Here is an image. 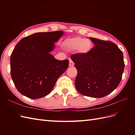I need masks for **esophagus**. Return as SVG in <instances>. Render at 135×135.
Returning a JSON list of instances; mask_svg holds the SVG:
<instances>
[{
    "instance_id": "obj_1",
    "label": "esophagus",
    "mask_w": 135,
    "mask_h": 135,
    "mask_svg": "<svg viewBox=\"0 0 135 135\" xmlns=\"http://www.w3.org/2000/svg\"><path fill=\"white\" fill-rule=\"evenodd\" d=\"M74 65V63L73 62V61L71 60H69V66H73Z\"/></svg>"
}]
</instances>
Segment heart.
<instances>
[{"mask_svg":"<svg viewBox=\"0 0 135 135\" xmlns=\"http://www.w3.org/2000/svg\"><path fill=\"white\" fill-rule=\"evenodd\" d=\"M65 47L70 51H78L79 54L86 55L93 47L91 40L81 37H75L66 40L64 43Z\"/></svg>","mask_w":135,"mask_h":135,"instance_id":"obj_1","label":"heart"}]
</instances>
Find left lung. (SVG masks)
<instances>
[{
  "label": "left lung",
  "instance_id": "1",
  "mask_svg": "<svg viewBox=\"0 0 135 135\" xmlns=\"http://www.w3.org/2000/svg\"><path fill=\"white\" fill-rule=\"evenodd\" d=\"M95 44L88 54L72 55L78 74L76 89L95 98L106 96L120 83L124 69L123 52L115 44L90 37Z\"/></svg>",
  "mask_w": 135,
  "mask_h": 135
}]
</instances>
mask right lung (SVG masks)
<instances>
[{
    "mask_svg": "<svg viewBox=\"0 0 135 135\" xmlns=\"http://www.w3.org/2000/svg\"><path fill=\"white\" fill-rule=\"evenodd\" d=\"M63 34L62 31L36 32L16 44L11 56V74L22 95L32 99L48 95L66 70L69 60H58L50 54Z\"/></svg>",
    "mask_w": 135,
    "mask_h": 135,
    "instance_id": "right-lung-1",
    "label": "right lung"
}]
</instances>
